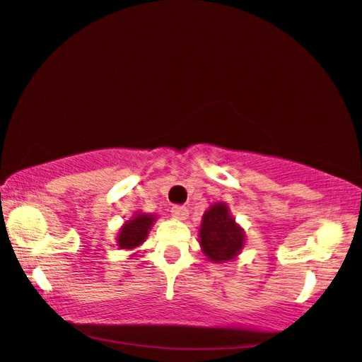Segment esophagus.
<instances>
[{
    "mask_svg": "<svg viewBox=\"0 0 362 362\" xmlns=\"http://www.w3.org/2000/svg\"><path fill=\"white\" fill-rule=\"evenodd\" d=\"M172 216L173 219L177 221H185L187 217H189V209L184 207V206H177L172 209Z\"/></svg>",
    "mask_w": 362,
    "mask_h": 362,
    "instance_id": "1",
    "label": "esophagus"
}]
</instances>
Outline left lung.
<instances>
[{
    "label": "left lung",
    "instance_id": "left-lung-1",
    "mask_svg": "<svg viewBox=\"0 0 362 362\" xmlns=\"http://www.w3.org/2000/svg\"><path fill=\"white\" fill-rule=\"evenodd\" d=\"M199 243L204 256L217 264L230 263L241 255L246 234L230 214L228 204L216 202L204 212L199 226Z\"/></svg>",
    "mask_w": 362,
    "mask_h": 362
}]
</instances>
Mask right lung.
<instances>
[{
  "label": "right lung",
  "mask_w": 362,
  "mask_h": 362,
  "mask_svg": "<svg viewBox=\"0 0 362 362\" xmlns=\"http://www.w3.org/2000/svg\"><path fill=\"white\" fill-rule=\"evenodd\" d=\"M156 221V216L146 214V212H134L133 217L129 221H124V224L121 226L117 230L116 236V246L119 250L133 251L138 250L143 243L146 241L150 229L153 228Z\"/></svg>",
  "instance_id": "1"
}]
</instances>
